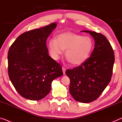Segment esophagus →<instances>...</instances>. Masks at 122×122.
Wrapping results in <instances>:
<instances>
[{
  "instance_id": "esophagus-1",
  "label": "esophagus",
  "mask_w": 122,
  "mask_h": 122,
  "mask_svg": "<svg viewBox=\"0 0 122 122\" xmlns=\"http://www.w3.org/2000/svg\"><path fill=\"white\" fill-rule=\"evenodd\" d=\"M62 71H63V74H65V72H66V67H62Z\"/></svg>"
}]
</instances>
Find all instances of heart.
Segmentation results:
<instances>
[{
    "label": "heart",
    "mask_w": 122,
    "mask_h": 122,
    "mask_svg": "<svg viewBox=\"0 0 122 122\" xmlns=\"http://www.w3.org/2000/svg\"><path fill=\"white\" fill-rule=\"evenodd\" d=\"M49 51L52 59L57 61L66 50L67 61L73 65L83 63L89 57L94 48L92 39L88 36L71 32L57 35V38H51L48 44Z\"/></svg>",
    "instance_id": "obj_1"
}]
</instances>
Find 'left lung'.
<instances>
[{"label":"left lung","instance_id":"obj_1","mask_svg":"<svg viewBox=\"0 0 122 122\" xmlns=\"http://www.w3.org/2000/svg\"><path fill=\"white\" fill-rule=\"evenodd\" d=\"M95 48L89 58L66 74L70 79V92L77 101L92 102L99 97L110 83L114 62V51L105 36L89 30Z\"/></svg>","mask_w":122,"mask_h":122}]
</instances>
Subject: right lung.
Segmentation results:
<instances>
[{
    "instance_id": "obj_1",
    "label": "right lung",
    "mask_w": 122,
    "mask_h": 122,
    "mask_svg": "<svg viewBox=\"0 0 122 122\" xmlns=\"http://www.w3.org/2000/svg\"><path fill=\"white\" fill-rule=\"evenodd\" d=\"M57 24L22 34L8 52V73L12 85L26 99L39 100L49 93L54 79L63 75L61 65L49 56L46 41Z\"/></svg>"
}]
</instances>
